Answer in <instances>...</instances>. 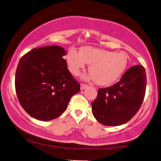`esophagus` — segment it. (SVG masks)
Listing matches in <instances>:
<instances>
[{"label": "esophagus", "mask_w": 161, "mask_h": 161, "mask_svg": "<svg viewBox=\"0 0 161 161\" xmlns=\"http://www.w3.org/2000/svg\"><path fill=\"white\" fill-rule=\"evenodd\" d=\"M87 87H88V86L86 85V84H81V85H80V89H82V90H83V89H86Z\"/></svg>", "instance_id": "obj_1"}]
</instances>
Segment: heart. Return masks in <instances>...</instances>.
Listing matches in <instances>:
<instances>
[{"instance_id":"obj_1","label":"heart","mask_w":161,"mask_h":161,"mask_svg":"<svg viewBox=\"0 0 161 161\" xmlns=\"http://www.w3.org/2000/svg\"><path fill=\"white\" fill-rule=\"evenodd\" d=\"M65 61L72 75H79L86 64H89L90 73L83 76V79L95 80L99 86H109L123 75L128 66L129 57L124 52L83 47L80 52L74 48H69Z\"/></svg>"}]
</instances>
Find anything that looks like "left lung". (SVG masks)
<instances>
[{"label": "left lung", "mask_w": 161, "mask_h": 161, "mask_svg": "<svg viewBox=\"0 0 161 161\" xmlns=\"http://www.w3.org/2000/svg\"><path fill=\"white\" fill-rule=\"evenodd\" d=\"M147 75L144 67L135 65L126 71L117 83L99 89L92 110L96 120L105 126L126 123L137 113L144 99Z\"/></svg>", "instance_id": "8db88e82"}]
</instances>
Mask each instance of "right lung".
<instances>
[{
  "instance_id": "right-lung-1",
  "label": "right lung",
  "mask_w": 161,
  "mask_h": 161,
  "mask_svg": "<svg viewBox=\"0 0 161 161\" xmlns=\"http://www.w3.org/2000/svg\"><path fill=\"white\" fill-rule=\"evenodd\" d=\"M65 55L62 47L50 45L33 48L20 59L15 89L20 104L31 117L42 121L56 119L80 90L68 70Z\"/></svg>"
}]
</instances>
